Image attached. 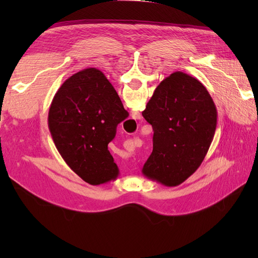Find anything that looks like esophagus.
<instances>
[{"label": "esophagus", "mask_w": 258, "mask_h": 258, "mask_svg": "<svg viewBox=\"0 0 258 258\" xmlns=\"http://www.w3.org/2000/svg\"><path fill=\"white\" fill-rule=\"evenodd\" d=\"M141 113L140 112H133L132 113V117L134 118V119H141Z\"/></svg>", "instance_id": "34e87169"}]
</instances>
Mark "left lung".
<instances>
[{
  "label": "left lung",
  "mask_w": 258,
  "mask_h": 258,
  "mask_svg": "<svg viewBox=\"0 0 258 258\" xmlns=\"http://www.w3.org/2000/svg\"><path fill=\"white\" fill-rule=\"evenodd\" d=\"M153 135L144 176L165 186L187 179L207 154L217 125V109L206 87L183 72L163 80L142 112Z\"/></svg>",
  "instance_id": "left-lung-1"
}]
</instances>
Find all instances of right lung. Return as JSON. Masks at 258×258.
Segmentation results:
<instances>
[{
	"instance_id": "obj_1",
	"label": "right lung",
	"mask_w": 258,
	"mask_h": 258,
	"mask_svg": "<svg viewBox=\"0 0 258 258\" xmlns=\"http://www.w3.org/2000/svg\"><path fill=\"white\" fill-rule=\"evenodd\" d=\"M127 116L106 76L89 68L73 74L57 90L48 111V128L68 165L86 183L100 185L118 176L107 145Z\"/></svg>"
}]
</instances>
